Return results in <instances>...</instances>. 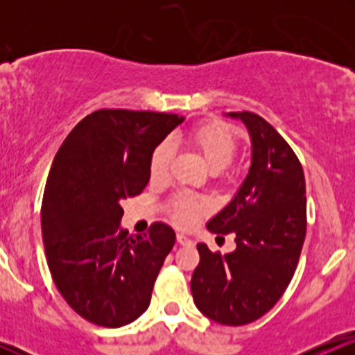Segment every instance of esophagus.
Wrapping results in <instances>:
<instances>
[{"mask_svg": "<svg viewBox=\"0 0 355 355\" xmlns=\"http://www.w3.org/2000/svg\"><path fill=\"white\" fill-rule=\"evenodd\" d=\"M177 243H180V245H190L191 240L187 237V235L183 234H177Z\"/></svg>", "mask_w": 355, "mask_h": 355, "instance_id": "obj_1", "label": "esophagus"}]
</instances>
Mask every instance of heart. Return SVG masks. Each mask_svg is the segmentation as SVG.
<instances>
[{
    "mask_svg": "<svg viewBox=\"0 0 355 355\" xmlns=\"http://www.w3.org/2000/svg\"><path fill=\"white\" fill-rule=\"evenodd\" d=\"M189 144L200 153L211 172L227 168L239 152V138L230 126L218 121H207L197 125L189 132ZM172 145L170 141H160L150 155L148 172L152 180L166 177L172 162ZM205 210V205L190 195H175L170 202V217L182 227H190L197 222Z\"/></svg>",
    "mask_w": 355,
    "mask_h": 355,
    "instance_id": "b5f03b06",
    "label": "heart"
}]
</instances>
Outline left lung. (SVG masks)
Segmentation results:
<instances>
[{"mask_svg": "<svg viewBox=\"0 0 355 355\" xmlns=\"http://www.w3.org/2000/svg\"><path fill=\"white\" fill-rule=\"evenodd\" d=\"M252 137V165L229 205L209 222L215 234H235L222 255L198 243L200 262L191 275L195 304L211 320L245 325L270 311L291 284L307 229L305 178L284 137L252 112H232Z\"/></svg>", "mask_w": 355, "mask_h": 355, "instance_id": "left-lung-1", "label": "left lung"}]
</instances>
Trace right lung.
Segmentation results:
<instances>
[{
  "label": "right lung",
  "mask_w": 355,
  "mask_h": 355,
  "mask_svg": "<svg viewBox=\"0 0 355 355\" xmlns=\"http://www.w3.org/2000/svg\"><path fill=\"white\" fill-rule=\"evenodd\" d=\"M183 118L177 113L101 108L64 138L48 173L42 234L53 282L67 304L100 327L144 313L175 232L153 222L144 235L120 229L121 200L148 183L153 148Z\"/></svg>",
  "instance_id": "obj_1"
}]
</instances>
